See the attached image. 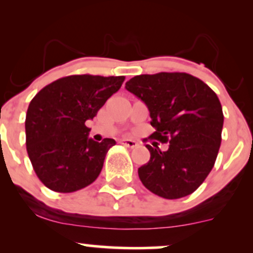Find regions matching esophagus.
I'll return each mask as SVG.
<instances>
[{"mask_svg": "<svg viewBox=\"0 0 253 253\" xmlns=\"http://www.w3.org/2000/svg\"><path fill=\"white\" fill-rule=\"evenodd\" d=\"M120 143L123 144L124 146L130 147V149H134V147H136V146H138V145H139L138 141L132 140V139H121Z\"/></svg>", "mask_w": 253, "mask_h": 253, "instance_id": "esophagus-1", "label": "esophagus"}]
</instances>
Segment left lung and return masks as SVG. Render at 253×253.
I'll list each match as a JSON object with an SVG mask.
<instances>
[{
  "mask_svg": "<svg viewBox=\"0 0 253 253\" xmlns=\"http://www.w3.org/2000/svg\"><path fill=\"white\" fill-rule=\"evenodd\" d=\"M149 108L151 139L169 143L161 151L146 145L150 161L139 178L156 195L168 200L194 193L210 175L221 144L222 107L205 82L185 72H159L130 78L125 86Z\"/></svg>",
  "mask_w": 253,
  "mask_h": 253,
  "instance_id": "left-lung-1",
  "label": "left lung"
}]
</instances>
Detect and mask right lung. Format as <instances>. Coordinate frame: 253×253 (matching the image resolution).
Returning a JSON list of instances; mask_svg holds the SVG:
<instances>
[{
    "mask_svg": "<svg viewBox=\"0 0 253 253\" xmlns=\"http://www.w3.org/2000/svg\"><path fill=\"white\" fill-rule=\"evenodd\" d=\"M124 76L72 75L33 97L26 114V147L37 176L48 189L74 193L100 175L114 139L89 138L86 120L121 88Z\"/></svg>",
    "mask_w": 253,
    "mask_h": 253,
    "instance_id": "1",
    "label": "right lung"
}]
</instances>
